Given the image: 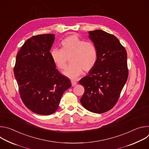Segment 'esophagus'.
<instances>
[{
	"mask_svg": "<svg viewBox=\"0 0 149 149\" xmlns=\"http://www.w3.org/2000/svg\"><path fill=\"white\" fill-rule=\"evenodd\" d=\"M71 84H72V86H75L77 84V81H75V80H71Z\"/></svg>",
	"mask_w": 149,
	"mask_h": 149,
	"instance_id": "34e87169",
	"label": "esophagus"
}]
</instances>
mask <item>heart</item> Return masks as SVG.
I'll return each instance as SVG.
<instances>
[{"mask_svg": "<svg viewBox=\"0 0 149 149\" xmlns=\"http://www.w3.org/2000/svg\"><path fill=\"white\" fill-rule=\"evenodd\" d=\"M61 49L54 48L51 51V56L55 65L60 70L66 67L68 58L70 65L63 72L65 76L75 79L83 71L88 72L95 65L98 52L95 45L86 42L77 35L69 36L61 42Z\"/></svg>", "mask_w": 149, "mask_h": 149, "instance_id": "b5f03b06", "label": "heart"}]
</instances>
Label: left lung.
I'll return each instance as SVG.
<instances>
[{
	"label": "left lung",
	"instance_id": "8db88e82",
	"mask_svg": "<svg viewBox=\"0 0 149 149\" xmlns=\"http://www.w3.org/2000/svg\"><path fill=\"white\" fill-rule=\"evenodd\" d=\"M88 34L98 59L88 74L79 81L85 90L80 101L87 110L100 114L114 107L128 78L127 52L114 35L102 30Z\"/></svg>",
	"mask_w": 149,
	"mask_h": 149
}]
</instances>
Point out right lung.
Wrapping results in <instances>:
<instances>
[{
    "instance_id": "right-lung-1",
    "label": "right lung",
    "mask_w": 149,
    "mask_h": 149,
    "mask_svg": "<svg viewBox=\"0 0 149 149\" xmlns=\"http://www.w3.org/2000/svg\"><path fill=\"white\" fill-rule=\"evenodd\" d=\"M55 35L28 39L16 55L13 71L20 95L26 107L40 115H50L58 109L61 97L71 87L70 80L56 69L50 50Z\"/></svg>"
}]
</instances>
